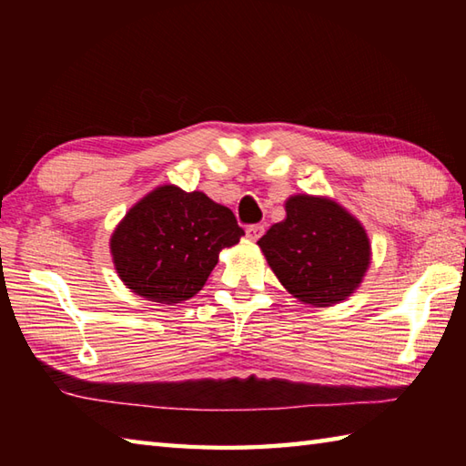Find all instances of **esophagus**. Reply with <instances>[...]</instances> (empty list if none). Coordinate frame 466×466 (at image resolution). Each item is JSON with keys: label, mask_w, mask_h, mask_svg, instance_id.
<instances>
[{"label": "esophagus", "mask_w": 466, "mask_h": 466, "mask_svg": "<svg viewBox=\"0 0 466 466\" xmlns=\"http://www.w3.org/2000/svg\"><path fill=\"white\" fill-rule=\"evenodd\" d=\"M262 234H264V226L262 224H252V226L246 228V236H248L252 242L258 240Z\"/></svg>", "instance_id": "1"}]
</instances>
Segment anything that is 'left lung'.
Instances as JSON below:
<instances>
[{"label": "left lung", "instance_id": "8db88e82", "mask_svg": "<svg viewBox=\"0 0 466 466\" xmlns=\"http://www.w3.org/2000/svg\"><path fill=\"white\" fill-rule=\"evenodd\" d=\"M258 246L284 289L312 306L350 296L370 264L360 222L336 202L306 194L286 202V220L274 224Z\"/></svg>", "mask_w": 466, "mask_h": 466}]
</instances>
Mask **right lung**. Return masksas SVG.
Returning a JSON list of instances; mask_svg holds the SVG:
<instances>
[{
    "label": "right lung",
    "mask_w": 466,
    "mask_h": 466,
    "mask_svg": "<svg viewBox=\"0 0 466 466\" xmlns=\"http://www.w3.org/2000/svg\"><path fill=\"white\" fill-rule=\"evenodd\" d=\"M242 236L230 208L202 192L160 186L117 224L110 248L127 289L152 302L176 304L202 290L218 254Z\"/></svg>",
    "instance_id": "obj_1"
}]
</instances>
